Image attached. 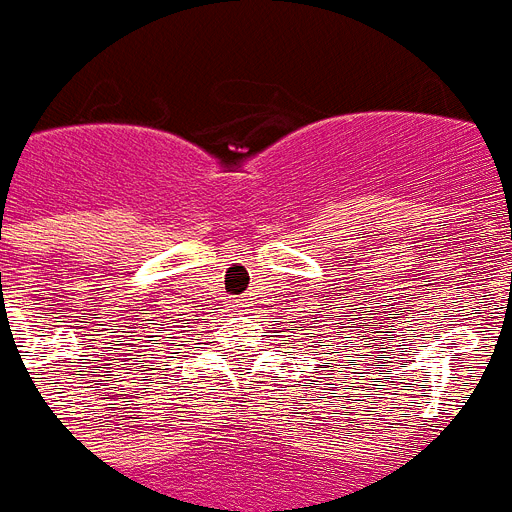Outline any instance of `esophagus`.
Here are the masks:
<instances>
[{
  "label": "esophagus",
  "instance_id": "34e87169",
  "mask_svg": "<svg viewBox=\"0 0 512 512\" xmlns=\"http://www.w3.org/2000/svg\"><path fill=\"white\" fill-rule=\"evenodd\" d=\"M234 307L242 309V312H244V309L249 307V302H247V299H244V296H239V299H234Z\"/></svg>",
  "mask_w": 512,
  "mask_h": 512
}]
</instances>
